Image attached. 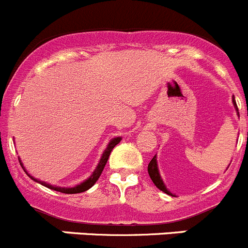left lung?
I'll return each instance as SVG.
<instances>
[{
    "mask_svg": "<svg viewBox=\"0 0 248 248\" xmlns=\"http://www.w3.org/2000/svg\"><path fill=\"white\" fill-rule=\"evenodd\" d=\"M232 102H234L235 108H236L237 113H239V108H237V105H236V101H235V98H232ZM247 115H248V113H247ZM147 170H148V175H150L151 180L153 181V184H155V185L157 186V187L159 188V190H161V191H163V192L168 193V195H171V193L169 192L168 190H167L166 186H164L163 181H162V179H161V175H159V173H158L157 158H155V155L152 158V159H151L150 163H148ZM171 196H173V195H171Z\"/></svg>",
    "mask_w": 248,
    "mask_h": 248,
    "instance_id": "left-lung-1",
    "label": "left lung"
}]
</instances>
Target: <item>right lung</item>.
<instances>
[{
  "label": "right lung",
  "mask_w": 248,
  "mask_h": 248,
  "mask_svg": "<svg viewBox=\"0 0 248 248\" xmlns=\"http://www.w3.org/2000/svg\"><path fill=\"white\" fill-rule=\"evenodd\" d=\"M120 140H122L120 138H115V139H113L109 143H108L107 148H106L105 152H103V155H102V157H101L100 163H98L97 168L95 169V171L93 173V175L87 179V180H85L84 183L80 184V185L75 186V187H56V186H52V185H49V184L44 183V181H40V180H37V179H34L31 175H29V174H28V171L25 170L24 167H23V164L20 163V161H19V163H20V166H22V168L24 169L25 173H27L28 175L32 179V180L36 181V183H39V184H41V185L46 186V187L52 188V190H55V191H60V192H63V193H80V192H84V191L89 190V188L93 187V186L95 185V183L98 180V178H100L101 174H102V170H103V168H105L106 163H107L108 158H109L110 152H112L113 148H114L115 146L120 142Z\"/></svg>",
  "instance_id": "right-lung-1"
}]
</instances>
